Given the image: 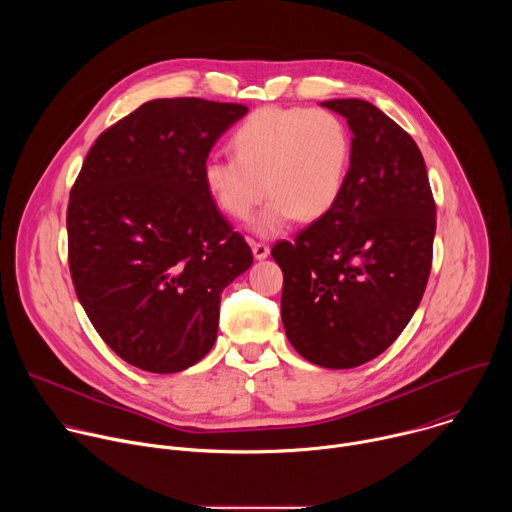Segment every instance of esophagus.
<instances>
[{
    "label": "esophagus",
    "mask_w": 512,
    "mask_h": 512,
    "mask_svg": "<svg viewBox=\"0 0 512 512\" xmlns=\"http://www.w3.org/2000/svg\"><path fill=\"white\" fill-rule=\"evenodd\" d=\"M253 255H255V259H265L269 255V245L253 243Z\"/></svg>",
    "instance_id": "34e87169"
}]
</instances>
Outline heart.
<instances>
[{
    "mask_svg": "<svg viewBox=\"0 0 512 512\" xmlns=\"http://www.w3.org/2000/svg\"><path fill=\"white\" fill-rule=\"evenodd\" d=\"M233 158H208L202 184L214 206L247 223L271 196L255 231L279 235L291 218L312 223L342 196L352 156L346 123L328 109L263 107L231 135Z\"/></svg>",
    "mask_w": 512,
    "mask_h": 512,
    "instance_id": "heart-1",
    "label": "heart"
}]
</instances>
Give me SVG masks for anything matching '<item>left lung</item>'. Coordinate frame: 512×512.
Returning <instances> with one entry per match:
<instances>
[{"label": "left lung", "instance_id": "8db88e82", "mask_svg": "<svg viewBox=\"0 0 512 512\" xmlns=\"http://www.w3.org/2000/svg\"><path fill=\"white\" fill-rule=\"evenodd\" d=\"M352 131L336 206L271 249L283 271L281 320L306 360L354 369L413 318L431 271L435 202L413 137L369 101L322 103Z\"/></svg>", "mask_w": 512, "mask_h": 512}]
</instances>
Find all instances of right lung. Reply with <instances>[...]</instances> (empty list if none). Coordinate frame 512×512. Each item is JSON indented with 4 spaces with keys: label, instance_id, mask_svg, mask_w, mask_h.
<instances>
[{
    "label": "right lung",
    "instance_id": "add662e5",
    "mask_svg": "<svg viewBox=\"0 0 512 512\" xmlns=\"http://www.w3.org/2000/svg\"><path fill=\"white\" fill-rule=\"evenodd\" d=\"M245 105L154 99L105 129L72 184L66 231L77 298L105 344L148 373H178L216 340L221 291L253 263L202 184Z\"/></svg>",
    "mask_w": 512,
    "mask_h": 512
}]
</instances>
